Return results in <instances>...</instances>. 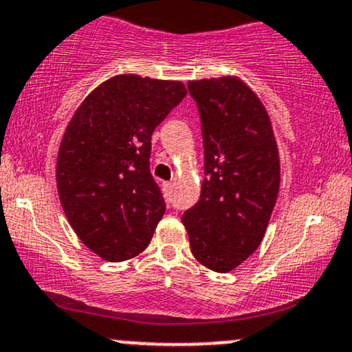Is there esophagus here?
Instances as JSON below:
<instances>
[{"instance_id": "34e87169", "label": "esophagus", "mask_w": 352, "mask_h": 352, "mask_svg": "<svg viewBox=\"0 0 352 352\" xmlns=\"http://www.w3.org/2000/svg\"><path fill=\"white\" fill-rule=\"evenodd\" d=\"M164 187H165V188H167V190H172V187H173V184H172V182H165V184H164Z\"/></svg>"}]
</instances>
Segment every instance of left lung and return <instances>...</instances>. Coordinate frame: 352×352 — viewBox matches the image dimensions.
Returning a JSON list of instances; mask_svg holds the SVG:
<instances>
[{"instance_id": "8db88e82", "label": "left lung", "mask_w": 352, "mask_h": 352, "mask_svg": "<svg viewBox=\"0 0 352 352\" xmlns=\"http://www.w3.org/2000/svg\"><path fill=\"white\" fill-rule=\"evenodd\" d=\"M205 152L200 199L182 217L201 265L227 273L263 240L280 190V155L272 120L238 78L190 80Z\"/></svg>"}]
</instances>
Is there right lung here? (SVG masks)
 <instances>
[{"label":"right lung","mask_w":352,"mask_h":352,"mask_svg":"<svg viewBox=\"0 0 352 352\" xmlns=\"http://www.w3.org/2000/svg\"><path fill=\"white\" fill-rule=\"evenodd\" d=\"M187 96L179 80L122 74L84 99L56 165L59 200L84 245L107 261L147 248L165 213L151 173L152 134Z\"/></svg>","instance_id":"right-lung-1"}]
</instances>
